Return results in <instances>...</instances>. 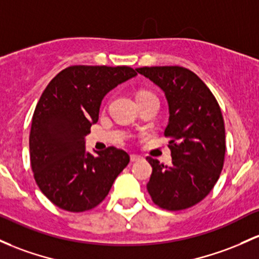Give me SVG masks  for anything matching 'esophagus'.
I'll list each match as a JSON object with an SVG mask.
<instances>
[{
    "mask_svg": "<svg viewBox=\"0 0 259 259\" xmlns=\"http://www.w3.org/2000/svg\"><path fill=\"white\" fill-rule=\"evenodd\" d=\"M143 160V157H141V156H139V155H130V161L132 162H139V161H141Z\"/></svg>",
    "mask_w": 259,
    "mask_h": 259,
    "instance_id": "esophagus-1",
    "label": "esophagus"
}]
</instances>
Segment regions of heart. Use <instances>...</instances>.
I'll return each instance as SVG.
<instances>
[{
  "label": "heart",
  "instance_id": "obj_1",
  "mask_svg": "<svg viewBox=\"0 0 259 259\" xmlns=\"http://www.w3.org/2000/svg\"><path fill=\"white\" fill-rule=\"evenodd\" d=\"M140 95H151V93H147V92H140V93H139L138 96H140Z\"/></svg>",
  "mask_w": 259,
  "mask_h": 259
}]
</instances>
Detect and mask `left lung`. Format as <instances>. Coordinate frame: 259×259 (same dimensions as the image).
I'll return each instance as SVG.
<instances>
[{
    "mask_svg": "<svg viewBox=\"0 0 259 259\" xmlns=\"http://www.w3.org/2000/svg\"><path fill=\"white\" fill-rule=\"evenodd\" d=\"M163 91L168 103L172 164L147 157L152 167L147 190L162 209L183 210L211 192L223 171L225 125L217 99L194 72L181 66L136 69Z\"/></svg>",
    "mask_w": 259,
    "mask_h": 259,
    "instance_id": "8db88e82",
    "label": "left lung"
}]
</instances>
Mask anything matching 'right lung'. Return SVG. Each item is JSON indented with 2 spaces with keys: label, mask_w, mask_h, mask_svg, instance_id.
I'll use <instances>...</instances> for the list:
<instances>
[{
  "label": "right lung",
  "mask_w": 259,
  "mask_h": 259,
  "mask_svg": "<svg viewBox=\"0 0 259 259\" xmlns=\"http://www.w3.org/2000/svg\"><path fill=\"white\" fill-rule=\"evenodd\" d=\"M136 75L127 66L77 65L59 72L42 92L32 119L30 163L42 194L59 208L97 206L129 163V155L113 146L93 156L84 138L107 93Z\"/></svg>",
  "instance_id": "obj_1"
}]
</instances>
